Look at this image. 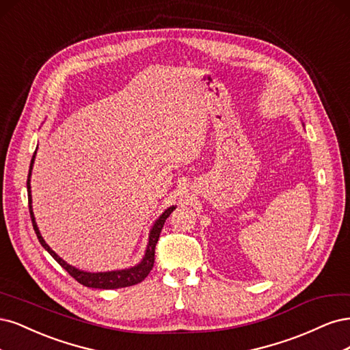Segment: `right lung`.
I'll use <instances>...</instances> for the list:
<instances>
[{"instance_id": "obj_1", "label": "right lung", "mask_w": 350, "mask_h": 350, "mask_svg": "<svg viewBox=\"0 0 350 350\" xmlns=\"http://www.w3.org/2000/svg\"><path fill=\"white\" fill-rule=\"evenodd\" d=\"M35 157H36V151L31 157L30 161V168H29V176H27V196H29V211H30V218H31V224L33 228H35V232L39 239V243L42 244V247L46 250L56 262H58L66 272H68L77 282H80L81 285L87 286V288H98V289H118V288H126V286H132L137 285L139 282H142L148 273L151 272V269L154 266V256H155V245L157 241L160 239V232L163 230V225L165 222V219L170 217V213L176 209V206H170L167 208L160 218L157 219L152 225V228L150 231V239H148V245H146L145 250V256L142 260L133 267L129 269H123V270H111V272H98V273H90V272H84V270L77 269L71 265L66 263L65 260L56 254L51 247L46 244V241L43 240V237L40 235V231L38 228V224L35 219V215H33V208H31V193H30V176H31V168H33V163H35Z\"/></svg>"}]
</instances>
